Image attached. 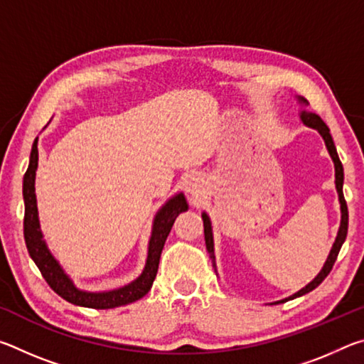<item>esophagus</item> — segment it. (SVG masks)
<instances>
[{"label":"esophagus","instance_id":"esophagus-1","mask_svg":"<svg viewBox=\"0 0 364 364\" xmlns=\"http://www.w3.org/2000/svg\"><path fill=\"white\" fill-rule=\"evenodd\" d=\"M184 191H186L188 196L191 197H199L204 193V183L197 175H188L186 180H184Z\"/></svg>","mask_w":364,"mask_h":364}]
</instances>
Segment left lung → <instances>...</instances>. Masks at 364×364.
I'll return each mask as SVG.
<instances>
[{
  "label": "left lung",
  "instance_id": "obj_1",
  "mask_svg": "<svg viewBox=\"0 0 364 364\" xmlns=\"http://www.w3.org/2000/svg\"><path fill=\"white\" fill-rule=\"evenodd\" d=\"M297 101H299V104L301 106V110H300V120H301V123H304L305 127L313 128V130H316L319 134H321V138L324 139L326 149H328L329 156L332 159V162H334L336 189H337V194H338V204H341V226H338L336 241H334V244H332V249L329 252V255H328V258H326V262L323 264L321 271H319V273L315 276V279L308 282L305 287H301L299 292H295L294 295H291V297L278 300V301H274V304H271V305L284 304V301H287V300H292L295 297H301V295L311 292L313 289H316L319 284H321L326 276L331 273L332 267H334L338 252H341L342 244L345 242V237H347V230H348V210H347V202H345V199H343V191H342V188H343V167H342L341 159H338V156H337V149H336L334 141H332V136H331V133H329V128L321 120V117L316 115L315 112H310V110L306 109L308 101L305 100V97L297 96ZM202 220H204V236H205L207 250H208V254H210L213 268H215V271H217V262H215V249H213L212 221H210V217H208L205 212H202Z\"/></svg>",
  "mask_w": 364,
  "mask_h": 364
}]
</instances>
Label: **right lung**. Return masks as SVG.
Listing matches in <instances>:
<instances>
[{
  "mask_svg": "<svg viewBox=\"0 0 364 364\" xmlns=\"http://www.w3.org/2000/svg\"><path fill=\"white\" fill-rule=\"evenodd\" d=\"M38 168V138H35L32 152H30L28 168L23 175V204H26V217H23V237L28 249V254L32 257L36 267L41 271L43 278L54 292L60 295L64 300L70 301L73 305L96 308V310H107V308H117L132 304L143 299L151 291L152 282L156 279L159 260L162 249L167 241L171 226L181 212L188 210V202L183 193H178L165 202L159 208L156 217L152 221V231L147 245V258L143 273L130 284L112 289V291L102 292H90L78 289L69 274L65 273L60 263L54 258L51 250L48 249V244L43 239V232L40 228L38 207H36V194H35V176Z\"/></svg>",
  "mask_w": 364,
  "mask_h": 364,
  "instance_id": "obj_1",
  "label": "right lung"
}]
</instances>
